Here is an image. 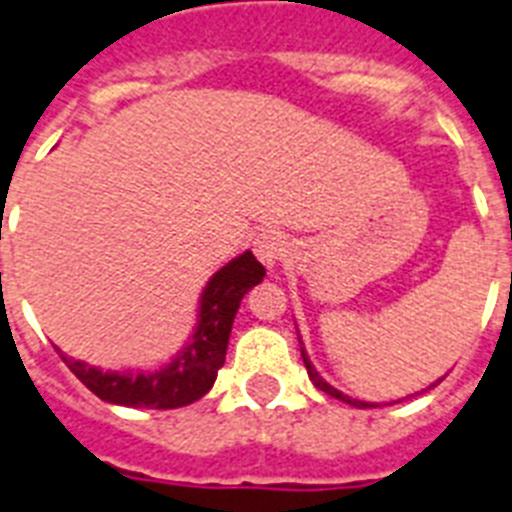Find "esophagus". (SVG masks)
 <instances>
[{"label": "esophagus", "instance_id": "obj_1", "mask_svg": "<svg viewBox=\"0 0 512 512\" xmlns=\"http://www.w3.org/2000/svg\"><path fill=\"white\" fill-rule=\"evenodd\" d=\"M255 255L257 260L265 265V268H273L276 263H281V257H284L286 252V239L281 231H273V228H268V231H263V234L255 236Z\"/></svg>", "mask_w": 512, "mask_h": 512}]
</instances>
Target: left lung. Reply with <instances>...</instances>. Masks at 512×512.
I'll use <instances>...</instances> for the list:
<instances>
[{
  "label": "left lung",
  "mask_w": 512,
  "mask_h": 512,
  "mask_svg": "<svg viewBox=\"0 0 512 512\" xmlns=\"http://www.w3.org/2000/svg\"><path fill=\"white\" fill-rule=\"evenodd\" d=\"M302 360H305V368H307V373H310V378H313V384L318 386V389H321V392H326V394H331V397H336V400H342V402H347V405H355V407H373L371 402H360V400H350V397H347V394H342L339 392V389H334V386L331 384H326V381H323L321 376H318V371H315L313 368V363H310V360H307V355H305V350H302ZM439 381H442V378H439Z\"/></svg>",
  "instance_id": "obj_1"
}]
</instances>
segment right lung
Here are the masks:
<instances>
[{
  "mask_svg": "<svg viewBox=\"0 0 512 512\" xmlns=\"http://www.w3.org/2000/svg\"><path fill=\"white\" fill-rule=\"evenodd\" d=\"M265 268L252 252H244L236 260L215 273L207 281L199 299V323L191 342L178 352L176 360L152 373H110L94 365L62 355L65 365L76 373L86 389L99 400L123 407H149V410H173L197 402L213 389L218 371L226 363L228 336L234 326L236 310L244 294L260 284Z\"/></svg>",
  "mask_w": 512,
  "mask_h": 512,
  "instance_id": "right-lung-1",
  "label": "right lung"
}]
</instances>
